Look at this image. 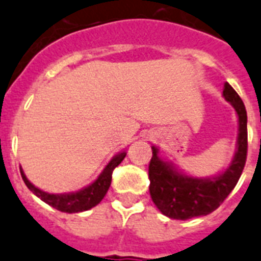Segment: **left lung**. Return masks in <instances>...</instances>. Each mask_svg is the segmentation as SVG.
Returning a JSON list of instances; mask_svg holds the SVG:
<instances>
[{"label":"left lung","instance_id":"1","mask_svg":"<svg viewBox=\"0 0 261 261\" xmlns=\"http://www.w3.org/2000/svg\"><path fill=\"white\" fill-rule=\"evenodd\" d=\"M223 95L238 113V150L233 161L223 174L215 178L198 179L176 172L166 162L158 158V150L152 147L148 164L150 195L163 215L178 220L205 216L215 211L235 188L247 161V111L242 98L225 83Z\"/></svg>","mask_w":261,"mask_h":261}]
</instances>
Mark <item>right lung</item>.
<instances>
[{
    "instance_id": "add662e5",
    "label": "right lung",
    "mask_w": 261,
    "mask_h": 261,
    "mask_svg": "<svg viewBox=\"0 0 261 261\" xmlns=\"http://www.w3.org/2000/svg\"><path fill=\"white\" fill-rule=\"evenodd\" d=\"M124 156H126V152H120L117 156H114L93 185H90L89 187L83 188L78 192H71V194H47V192L41 191L39 188L34 187L28 180L22 170H21V176H22L25 185L28 186L30 191L37 195L41 200L45 201L46 204L51 205V207H54V208L61 212H69V214L82 212L95 207L105 198V195H106L107 190L111 185L114 168L119 166L120 162L124 159Z\"/></svg>"
}]
</instances>
